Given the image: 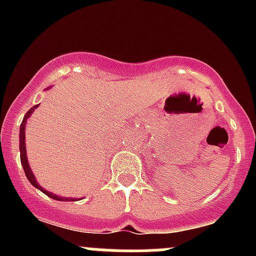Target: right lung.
Instances as JSON below:
<instances>
[{
    "instance_id": "right-lung-1",
    "label": "right lung",
    "mask_w": 256,
    "mask_h": 256,
    "mask_svg": "<svg viewBox=\"0 0 256 256\" xmlns=\"http://www.w3.org/2000/svg\"><path fill=\"white\" fill-rule=\"evenodd\" d=\"M38 105H36V106H33L32 109H30L27 112V114L24 115V118H23V121L22 124H20V164H22L23 166V170H24V174L26 176H27L28 180H30V183H32L33 186H34L36 188H38L40 190H42L44 194H47L48 197L53 198V200H74L73 198H64V197H59V196L56 194H53V193L48 192V190H46L44 188L40 187V184L37 183V180H36L34 176H33L32 171H30V164H28V161H27V154H26V144H24V128H26V122H27V118H30V114L34 112V109H37Z\"/></svg>"
}]
</instances>
